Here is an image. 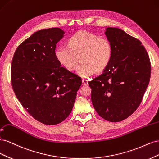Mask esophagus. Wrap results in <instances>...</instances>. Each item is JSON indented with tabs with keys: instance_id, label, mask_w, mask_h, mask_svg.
<instances>
[{
	"instance_id": "obj_1",
	"label": "esophagus",
	"mask_w": 159,
	"mask_h": 159,
	"mask_svg": "<svg viewBox=\"0 0 159 159\" xmlns=\"http://www.w3.org/2000/svg\"><path fill=\"white\" fill-rule=\"evenodd\" d=\"M82 81H83V85H87V84H88V80H87V79H83Z\"/></svg>"
}]
</instances>
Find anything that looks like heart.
Wrapping results in <instances>:
<instances>
[{"instance_id":"obj_1","label":"heart","mask_w":159,"mask_h":159,"mask_svg":"<svg viewBox=\"0 0 159 159\" xmlns=\"http://www.w3.org/2000/svg\"><path fill=\"white\" fill-rule=\"evenodd\" d=\"M113 55V46L104 37L85 31H79L69 39V46H59L55 49L56 58L68 70L75 69L80 59L82 63L77 68L83 77L100 73L107 67Z\"/></svg>"}]
</instances>
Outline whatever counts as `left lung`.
<instances>
[{
    "instance_id": "obj_1",
    "label": "left lung",
    "mask_w": 159,
    "mask_h": 159,
    "mask_svg": "<svg viewBox=\"0 0 159 159\" xmlns=\"http://www.w3.org/2000/svg\"><path fill=\"white\" fill-rule=\"evenodd\" d=\"M105 34L113 46V55L103 73L89 84L97 113L107 121L118 122L140 105L149 83L151 65L139 39L116 28H107Z\"/></svg>"
}]
</instances>
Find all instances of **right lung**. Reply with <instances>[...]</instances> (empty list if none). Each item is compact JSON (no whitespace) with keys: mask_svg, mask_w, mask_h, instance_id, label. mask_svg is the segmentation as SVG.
Segmentation results:
<instances>
[{"mask_svg":"<svg viewBox=\"0 0 159 159\" xmlns=\"http://www.w3.org/2000/svg\"><path fill=\"white\" fill-rule=\"evenodd\" d=\"M58 28L40 30L18 45L11 65V83L17 98L35 120L58 124L73 110L82 79L61 66L56 44L63 37Z\"/></svg>","mask_w":159,"mask_h":159,"instance_id":"obj_1","label":"right lung"}]
</instances>
